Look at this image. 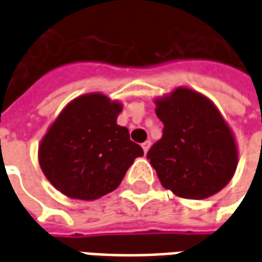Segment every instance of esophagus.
I'll return each mask as SVG.
<instances>
[{
  "label": "esophagus",
  "instance_id": "obj_1",
  "mask_svg": "<svg viewBox=\"0 0 262 262\" xmlns=\"http://www.w3.org/2000/svg\"><path fill=\"white\" fill-rule=\"evenodd\" d=\"M150 146H151V142H150V140H146V142L143 143L142 147H143V151H144V154L147 153L148 148H150Z\"/></svg>",
  "mask_w": 262,
  "mask_h": 262
}]
</instances>
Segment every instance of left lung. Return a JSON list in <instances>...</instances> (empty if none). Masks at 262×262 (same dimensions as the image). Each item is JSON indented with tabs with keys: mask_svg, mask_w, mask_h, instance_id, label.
Listing matches in <instances>:
<instances>
[{
	"mask_svg": "<svg viewBox=\"0 0 262 262\" xmlns=\"http://www.w3.org/2000/svg\"><path fill=\"white\" fill-rule=\"evenodd\" d=\"M154 103L164 130L147 159L161 185L184 199L222 191L236 172L238 148L217 106L188 86H177Z\"/></svg>",
	"mask_w": 262,
	"mask_h": 262,
	"instance_id": "1",
	"label": "left lung"
}]
</instances>
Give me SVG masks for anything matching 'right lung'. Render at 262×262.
<instances>
[{
	"mask_svg": "<svg viewBox=\"0 0 262 262\" xmlns=\"http://www.w3.org/2000/svg\"><path fill=\"white\" fill-rule=\"evenodd\" d=\"M123 105L102 92L74 98L49 126L37 159L43 174L57 191L81 201L112 192L143 148L118 125Z\"/></svg>",
	"mask_w": 262,
	"mask_h": 262,
	"instance_id": "right-lung-1",
	"label": "right lung"
}]
</instances>
